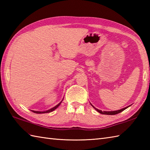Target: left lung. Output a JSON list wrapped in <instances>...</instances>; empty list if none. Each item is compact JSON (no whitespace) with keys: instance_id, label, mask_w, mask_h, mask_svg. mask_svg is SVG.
Segmentation results:
<instances>
[{"instance_id":"8db88e82","label":"left lung","mask_w":150,"mask_h":150,"mask_svg":"<svg viewBox=\"0 0 150 150\" xmlns=\"http://www.w3.org/2000/svg\"><path fill=\"white\" fill-rule=\"evenodd\" d=\"M90 104H91V103H90ZM91 105L92 106H93V108H94V109H95V110L98 111V113H101V114H103V115H116V114H117V113H120V112H122V111H124V110H126V108H128V107H129L130 106H131V105H129V106H127V107L124 108H122V109H120V110H116V111H103L102 110H100L97 109V108H95L91 104Z\"/></svg>"}]
</instances>
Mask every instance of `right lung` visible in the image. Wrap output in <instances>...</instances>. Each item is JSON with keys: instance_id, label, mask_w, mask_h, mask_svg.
<instances>
[{"instance_id": "1", "label": "right lung", "mask_w": 150, "mask_h": 150, "mask_svg": "<svg viewBox=\"0 0 150 150\" xmlns=\"http://www.w3.org/2000/svg\"><path fill=\"white\" fill-rule=\"evenodd\" d=\"M63 100V99L62 100V101ZM62 101L61 102H60V103L57 104V105H56L55 106H54L53 108H51V109H50V110H46V111H34V110H31L33 111V112H34V113H38V114H40V113H50V112H52V111H54L55 110V109H57V108H58L59 106H60V104H61V103H62Z\"/></svg>"}]
</instances>
